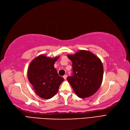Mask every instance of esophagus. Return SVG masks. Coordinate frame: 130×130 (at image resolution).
I'll return each mask as SVG.
<instances>
[{
    "label": "esophagus",
    "instance_id": "esophagus-1",
    "mask_svg": "<svg viewBox=\"0 0 130 130\" xmlns=\"http://www.w3.org/2000/svg\"><path fill=\"white\" fill-rule=\"evenodd\" d=\"M67 75H64V76H63V78H64V79H66V78H67Z\"/></svg>",
    "mask_w": 130,
    "mask_h": 130
}]
</instances>
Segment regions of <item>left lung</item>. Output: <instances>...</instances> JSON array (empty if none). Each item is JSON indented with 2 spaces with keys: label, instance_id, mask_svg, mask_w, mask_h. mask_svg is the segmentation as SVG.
I'll return each mask as SVG.
<instances>
[{
  "label": "left lung",
  "instance_id": "1",
  "mask_svg": "<svg viewBox=\"0 0 130 130\" xmlns=\"http://www.w3.org/2000/svg\"><path fill=\"white\" fill-rule=\"evenodd\" d=\"M72 61L73 75L67 80L80 98L94 95L100 87L103 77V66L100 59L92 52L80 50L67 55Z\"/></svg>",
  "mask_w": 130,
  "mask_h": 130
}]
</instances>
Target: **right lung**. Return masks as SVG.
<instances>
[{
    "label": "right lung",
    "instance_id": "right-lung-1",
    "mask_svg": "<svg viewBox=\"0 0 130 130\" xmlns=\"http://www.w3.org/2000/svg\"><path fill=\"white\" fill-rule=\"evenodd\" d=\"M59 56L54 58L40 55L34 59L28 70L29 82L40 98L50 99L55 95L64 78L59 76L54 64Z\"/></svg>",
    "mask_w": 130,
    "mask_h": 130
}]
</instances>
